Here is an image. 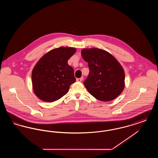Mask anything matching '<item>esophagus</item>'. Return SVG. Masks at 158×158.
Wrapping results in <instances>:
<instances>
[{"label": "esophagus", "mask_w": 158, "mask_h": 158, "mask_svg": "<svg viewBox=\"0 0 158 158\" xmlns=\"http://www.w3.org/2000/svg\"><path fill=\"white\" fill-rule=\"evenodd\" d=\"M83 79V77H81V78H77V79H76V81H77V82H82V81Z\"/></svg>", "instance_id": "esophagus-1"}]
</instances>
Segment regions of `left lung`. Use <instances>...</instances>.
Instances as JSON below:
<instances>
[{
  "mask_svg": "<svg viewBox=\"0 0 158 158\" xmlns=\"http://www.w3.org/2000/svg\"><path fill=\"white\" fill-rule=\"evenodd\" d=\"M83 59L88 62L89 75L83 84L90 94L102 101L117 98L124 88L125 75L113 56L99 48L83 49Z\"/></svg>",
  "mask_w": 158,
  "mask_h": 158,
  "instance_id": "left-lung-1",
  "label": "left lung"
}]
</instances>
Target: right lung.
I'll return each instance as SVG.
<instances>
[{
  "mask_svg": "<svg viewBox=\"0 0 158 158\" xmlns=\"http://www.w3.org/2000/svg\"><path fill=\"white\" fill-rule=\"evenodd\" d=\"M75 52V48L62 47L46 53L38 61L32 72L33 89L38 98L50 102L68 93L76 82L74 70L68 60Z\"/></svg>",
  "mask_w": 158,
  "mask_h": 158,
  "instance_id": "add662e5",
  "label": "right lung"
}]
</instances>
